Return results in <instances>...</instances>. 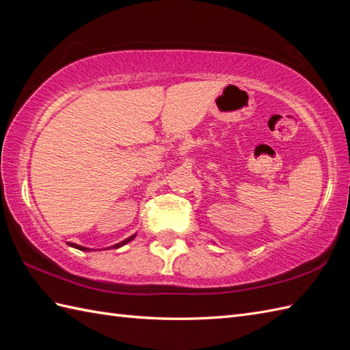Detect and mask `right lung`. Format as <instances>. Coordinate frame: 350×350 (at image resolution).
I'll return each mask as SVG.
<instances>
[{
    "label": "right lung",
    "mask_w": 350,
    "mask_h": 350,
    "mask_svg": "<svg viewBox=\"0 0 350 350\" xmlns=\"http://www.w3.org/2000/svg\"><path fill=\"white\" fill-rule=\"evenodd\" d=\"M135 236H137V233L129 236L128 239H124V241H122V242L111 245V247H108L107 250H111V248L117 250V248H120V247H123V245H126V243H129L131 241H133V237H135ZM68 245H69V247H72V248H77V250H81V251H96V250H93V248H87V247H83V245H78V243H73V242H68Z\"/></svg>",
    "instance_id": "add662e5"
}]
</instances>
